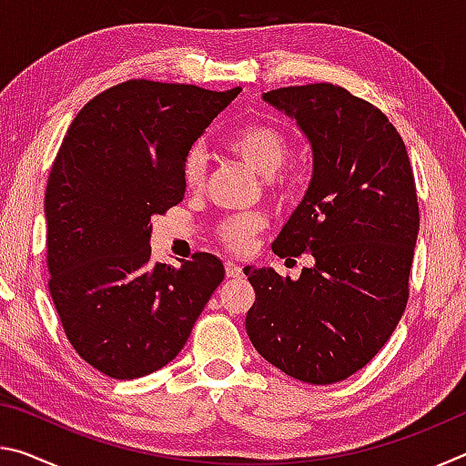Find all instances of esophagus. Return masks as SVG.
Here are the masks:
<instances>
[{
	"label": "esophagus",
	"mask_w": 466,
	"mask_h": 466,
	"mask_svg": "<svg viewBox=\"0 0 466 466\" xmlns=\"http://www.w3.org/2000/svg\"><path fill=\"white\" fill-rule=\"evenodd\" d=\"M242 267L236 261H226V278H240Z\"/></svg>",
	"instance_id": "obj_1"
}]
</instances>
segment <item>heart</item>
Wrapping results in <instances>:
<instances>
[{"instance_id": "obj_1", "label": "heart", "mask_w": 466, "mask_h": 466, "mask_svg": "<svg viewBox=\"0 0 466 466\" xmlns=\"http://www.w3.org/2000/svg\"><path fill=\"white\" fill-rule=\"evenodd\" d=\"M226 147L242 157L258 175L269 177L267 185L273 193L288 191V178L275 175L289 156V139L279 127L271 123H250L247 127L234 131L226 139ZM205 178V154L201 147H191L183 160V183L191 191H197ZM265 218L258 214H244L226 218L218 228V236L228 248L247 250L255 236L265 228Z\"/></svg>"}]
</instances>
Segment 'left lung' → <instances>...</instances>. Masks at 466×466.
Wrapping results in <instances>:
<instances>
[{
	"label": "left lung",
	"mask_w": 466,
	"mask_h": 466,
	"mask_svg": "<svg viewBox=\"0 0 466 466\" xmlns=\"http://www.w3.org/2000/svg\"><path fill=\"white\" fill-rule=\"evenodd\" d=\"M310 141L312 178L273 242L278 257L310 252L314 267L283 279L244 267L255 304L247 333L291 378L333 384L364 368L403 317L420 232L403 139L380 108L335 84L263 94Z\"/></svg>",
	"instance_id": "obj_1"
}]
</instances>
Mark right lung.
I'll list each match as a JSON object with an SVG mask.
<instances>
[{
  "label": "right lung",
  "mask_w": 466,
  "mask_h": 466,
  "mask_svg": "<svg viewBox=\"0 0 466 466\" xmlns=\"http://www.w3.org/2000/svg\"><path fill=\"white\" fill-rule=\"evenodd\" d=\"M240 88L127 80L76 115L45 193L49 291L84 361L116 380L177 358L224 279L195 252L152 263V219L183 201V160Z\"/></svg>",
  "instance_id": "obj_1"
}]
</instances>
